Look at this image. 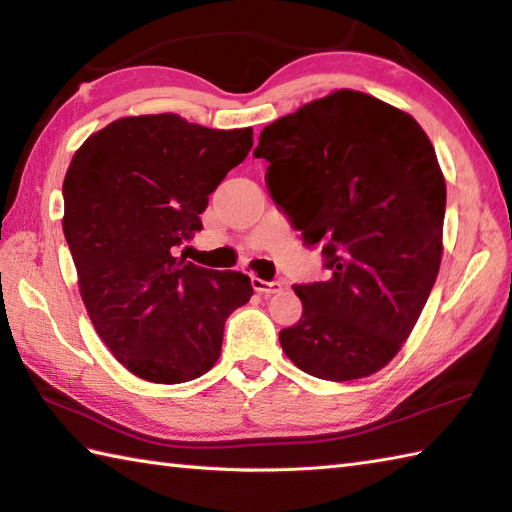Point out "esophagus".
<instances>
[{
	"instance_id": "esophagus-1",
	"label": "esophagus",
	"mask_w": 512,
	"mask_h": 512,
	"mask_svg": "<svg viewBox=\"0 0 512 512\" xmlns=\"http://www.w3.org/2000/svg\"><path fill=\"white\" fill-rule=\"evenodd\" d=\"M250 281H253L255 292H259V295H264V297L277 295V292H281L279 281H266V279H259V277H253Z\"/></svg>"
}]
</instances>
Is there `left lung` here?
I'll return each mask as SVG.
<instances>
[{"label":"left lung","instance_id":"left-lung-1","mask_svg":"<svg viewBox=\"0 0 512 512\" xmlns=\"http://www.w3.org/2000/svg\"><path fill=\"white\" fill-rule=\"evenodd\" d=\"M266 184L323 244L328 281L295 286L286 356L323 380L376 374L416 325L442 259L447 184L416 118L374 96L336 90L264 127Z\"/></svg>","mask_w":512,"mask_h":512}]
</instances>
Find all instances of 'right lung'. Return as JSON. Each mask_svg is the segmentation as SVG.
<instances>
[{
  "mask_svg": "<svg viewBox=\"0 0 512 512\" xmlns=\"http://www.w3.org/2000/svg\"><path fill=\"white\" fill-rule=\"evenodd\" d=\"M253 147V129H209L178 114L125 116L76 149L63 180V235L94 330L149 383L209 372L250 277L173 255Z\"/></svg>",
  "mask_w": 512,
  "mask_h": 512,
  "instance_id": "right-lung-1",
  "label": "right lung"
}]
</instances>
